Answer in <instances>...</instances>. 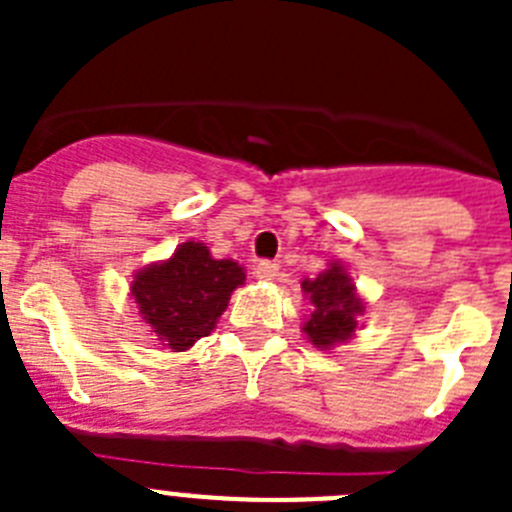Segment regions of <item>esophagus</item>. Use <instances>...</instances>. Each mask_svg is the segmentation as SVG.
<instances>
[{"label": "esophagus", "mask_w": 512, "mask_h": 512, "mask_svg": "<svg viewBox=\"0 0 512 512\" xmlns=\"http://www.w3.org/2000/svg\"><path fill=\"white\" fill-rule=\"evenodd\" d=\"M253 274L259 279H264V282H274V279L279 277V264H274V261H259L256 269H253Z\"/></svg>", "instance_id": "esophagus-1"}]
</instances>
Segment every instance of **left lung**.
<instances>
[{"label": "left lung", "instance_id": "obj_1", "mask_svg": "<svg viewBox=\"0 0 512 512\" xmlns=\"http://www.w3.org/2000/svg\"><path fill=\"white\" fill-rule=\"evenodd\" d=\"M302 292L312 305L310 318L302 325V333L312 346L325 351L354 336L359 325L356 318L364 315V302L356 295L354 279L348 277L341 261H333L315 279H305Z\"/></svg>", "mask_w": 512, "mask_h": 512}]
</instances>
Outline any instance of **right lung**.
Wrapping results in <instances>:
<instances>
[{
  "instance_id": "right-lung-1",
  "label": "right lung",
  "mask_w": 512,
  "mask_h": 512,
  "mask_svg": "<svg viewBox=\"0 0 512 512\" xmlns=\"http://www.w3.org/2000/svg\"><path fill=\"white\" fill-rule=\"evenodd\" d=\"M243 282L246 271L241 264L212 259L205 243L187 241L171 259L140 269L130 295L161 346L187 351L202 336H210L233 289Z\"/></svg>"
}]
</instances>
